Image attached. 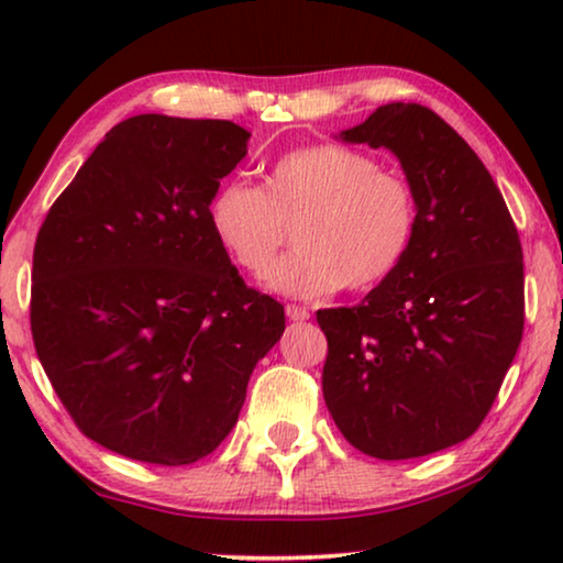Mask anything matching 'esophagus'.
Returning a JSON list of instances; mask_svg holds the SVG:
<instances>
[{
	"instance_id": "obj_1",
	"label": "esophagus",
	"mask_w": 563,
	"mask_h": 563,
	"mask_svg": "<svg viewBox=\"0 0 563 563\" xmlns=\"http://www.w3.org/2000/svg\"><path fill=\"white\" fill-rule=\"evenodd\" d=\"M287 318L291 322H305L310 320V310H305V307H297V305H287Z\"/></svg>"
}]
</instances>
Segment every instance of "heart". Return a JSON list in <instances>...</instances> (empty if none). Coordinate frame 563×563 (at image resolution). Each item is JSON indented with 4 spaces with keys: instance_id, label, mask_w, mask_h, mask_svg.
I'll list each match as a JSON object with an SVG mask.
<instances>
[{
    "instance_id": "b5f03b06",
    "label": "heart",
    "mask_w": 563,
    "mask_h": 563,
    "mask_svg": "<svg viewBox=\"0 0 563 563\" xmlns=\"http://www.w3.org/2000/svg\"><path fill=\"white\" fill-rule=\"evenodd\" d=\"M214 241L243 272L261 276L295 225V251L264 287L318 299L335 289L364 291L389 279L410 251L415 197L399 174L335 143L305 145L266 172L264 187L228 181L207 207Z\"/></svg>"
}]
</instances>
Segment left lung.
I'll return each mask as SVG.
<instances>
[{
  "mask_svg": "<svg viewBox=\"0 0 563 563\" xmlns=\"http://www.w3.org/2000/svg\"><path fill=\"white\" fill-rule=\"evenodd\" d=\"M345 143L397 156L415 235L397 272L353 307L318 312L322 397L353 449L418 459L466 441L522 338V249L479 156L422 104H384Z\"/></svg>",
  "mask_w": 563,
  "mask_h": 563,
  "instance_id": "obj_1",
  "label": "left lung"
}]
</instances>
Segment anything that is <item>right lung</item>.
I'll return each mask as SVG.
<instances>
[{
	"label": "right lung",
	"mask_w": 563,
	"mask_h": 563,
	"mask_svg": "<svg viewBox=\"0 0 563 563\" xmlns=\"http://www.w3.org/2000/svg\"><path fill=\"white\" fill-rule=\"evenodd\" d=\"M249 137L230 120H122L37 233V358L81 433L120 456L212 453L284 333V307L245 287L207 220Z\"/></svg>",
	"instance_id": "obj_1"
}]
</instances>
